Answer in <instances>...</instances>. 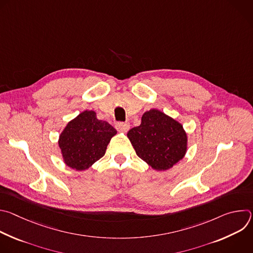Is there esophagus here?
<instances>
[{
    "label": "esophagus",
    "mask_w": 253,
    "mask_h": 253,
    "mask_svg": "<svg viewBox=\"0 0 253 253\" xmlns=\"http://www.w3.org/2000/svg\"><path fill=\"white\" fill-rule=\"evenodd\" d=\"M116 128H117V130L126 133L130 129V124L129 123H124V122H119V123L116 124Z\"/></svg>",
    "instance_id": "obj_1"
}]
</instances>
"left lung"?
Listing matches in <instances>:
<instances>
[{
	"label": "left lung",
	"mask_w": 253,
	"mask_h": 253,
	"mask_svg": "<svg viewBox=\"0 0 253 253\" xmlns=\"http://www.w3.org/2000/svg\"><path fill=\"white\" fill-rule=\"evenodd\" d=\"M137 156L156 171H166L182 160L188 137L183 125L158 109L142 115L141 124L127 133Z\"/></svg>",
	"instance_id": "8db88e82"
}]
</instances>
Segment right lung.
I'll use <instances>...</instances> for the list:
<instances>
[{
    "instance_id": "1",
    "label": "right lung",
    "mask_w": 253,
    "mask_h": 253,
    "mask_svg": "<svg viewBox=\"0 0 253 253\" xmlns=\"http://www.w3.org/2000/svg\"><path fill=\"white\" fill-rule=\"evenodd\" d=\"M116 134V129L98 119L95 111L81 112L67 123L59 135L63 162L76 171L89 169L105 155L108 144Z\"/></svg>"
}]
</instances>
